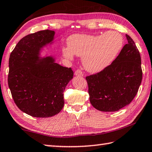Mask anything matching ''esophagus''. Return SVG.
<instances>
[{"mask_svg":"<svg viewBox=\"0 0 152 152\" xmlns=\"http://www.w3.org/2000/svg\"><path fill=\"white\" fill-rule=\"evenodd\" d=\"M75 75L76 76H83L84 74H83V72H82V71L81 70L78 69V70H76Z\"/></svg>","mask_w":152,"mask_h":152,"instance_id":"esophagus-1","label":"esophagus"}]
</instances>
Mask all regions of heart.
<instances>
[{
    "mask_svg": "<svg viewBox=\"0 0 152 152\" xmlns=\"http://www.w3.org/2000/svg\"><path fill=\"white\" fill-rule=\"evenodd\" d=\"M68 45L69 49H63L66 57L72 58V53L81 56L86 70L98 72L114 61L123 47V37L114 31L96 36L75 34L68 38Z\"/></svg>",
    "mask_w": 152,
    "mask_h": 152,
    "instance_id": "heart-1",
    "label": "heart"
}]
</instances>
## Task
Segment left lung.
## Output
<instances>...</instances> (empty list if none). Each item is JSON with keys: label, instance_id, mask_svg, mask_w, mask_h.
Instances as JSON below:
<instances>
[{"label": "left lung", "instance_id": "8db88e82", "mask_svg": "<svg viewBox=\"0 0 152 152\" xmlns=\"http://www.w3.org/2000/svg\"><path fill=\"white\" fill-rule=\"evenodd\" d=\"M128 43L111 64L86 76L90 103L102 111H117L130 103L142 80L141 57L134 41L126 35Z\"/></svg>", "mask_w": 152, "mask_h": 152}]
</instances>
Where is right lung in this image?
Returning <instances> with one entry per match:
<instances>
[{
	"label": "right lung",
	"mask_w": 152,
	"mask_h": 152,
	"mask_svg": "<svg viewBox=\"0 0 152 152\" xmlns=\"http://www.w3.org/2000/svg\"><path fill=\"white\" fill-rule=\"evenodd\" d=\"M55 31L45 29L21 39L9 58L8 84L18 107L34 117L58 114L64 104V91L73 78L71 68L51 56L39 59L41 47L51 42Z\"/></svg>",
	"instance_id": "1"
}]
</instances>
